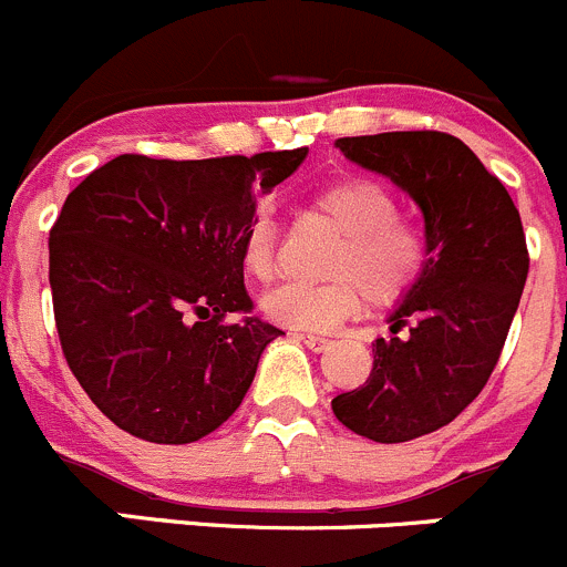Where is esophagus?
Segmentation results:
<instances>
[{"instance_id":"esophagus-1","label":"esophagus","mask_w":567,"mask_h":567,"mask_svg":"<svg viewBox=\"0 0 567 567\" xmlns=\"http://www.w3.org/2000/svg\"><path fill=\"white\" fill-rule=\"evenodd\" d=\"M296 338H299L301 343L312 351H323V349H329V343H332V340L321 338V334H296Z\"/></svg>"}]
</instances>
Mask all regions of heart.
<instances>
[{"label": "heart", "mask_w": 567, "mask_h": 567, "mask_svg": "<svg viewBox=\"0 0 567 567\" xmlns=\"http://www.w3.org/2000/svg\"><path fill=\"white\" fill-rule=\"evenodd\" d=\"M316 210L343 233L334 282H285L262 296V312L296 332H329L362 305L401 299L421 277L426 240L415 224L395 216V199L373 179H340L316 194ZM244 262L257 279L277 271V224L260 213L244 235Z\"/></svg>", "instance_id": "obj_1"}]
</instances>
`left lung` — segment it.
<instances>
[{"label": "left lung", "mask_w": 567, "mask_h": 567, "mask_svg": "<svg viewBox=\"0 0 567 567\" xmlns=\"http://www.w3.org/2000/svg\"><path fill=\"white\" fill-rule=\"evenodd\" d=\"M334 146L423 216L426 260L388 316L393 338L377 340L365 384L332 399L354 435L404 443L452 423L491 379L529 274L524 227L507 188L460 137L379 132Z\"/></svg>", "instance_id": "left-lung-1"}]
</instances>
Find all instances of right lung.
<instances>
[{"label": "right lung", "mask_w": 567, "mask_h": 567, "mask_svg": "<svg viewBox=\"0 0 567 567\" xmlns=\"http://www.w3.org/2000/svg\"><path fill=\"white\" fill-rule=\"evenodd\" d=\"M305 157L118 155L71 190L49 233L54 321L71 373L118 430L179 446L238 410L285 334L251 316L244 235Z\"/></svg>", "instance_id": "obj_1"}]
</instances>
